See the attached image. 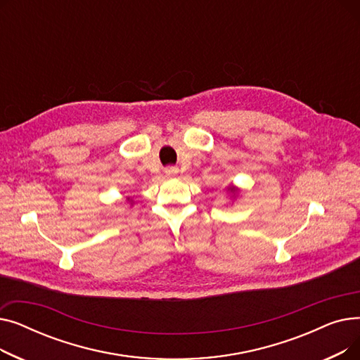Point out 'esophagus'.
Returning a JSON list of instances; mask_svg holds the SVG:
<instances>
[{
	"label": "esophagus",
	"mask_w": 360,
	"mask_h": 360,
	"mask_svg": "<svg viewBox=\"0 0 360 360\" xmlns=\"http://www.w3.org/2000/svg\"><path fill=\"white\" fill-rule=\"evenodd\" d=\"M165 174H166V176H176L179 174V169L170 166V167L165 169Z\"/></svg>",
	"instance_id": "1"
}]
</instances>
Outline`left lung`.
<instances>
[{"label": "left lung", "instance_id": "1", "mask_svg": "<svg viewBox=\"0 0 360 360\" xmlns=\"http://www.w3.org/2000/svg\"><path fill=\"white\" fill-rule=\"evenodd\" d=\"M228 193L231 194V198H235L238 194H239V190L236 186H233V185H229L228 186Z\"/></svg>", "mask_w": 360, "mask_h": 360}]
</instances>
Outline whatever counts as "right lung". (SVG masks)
<instances>
[{"mask_svg": "<svg viewBox=\"0 0 360 360\" xmlns=\"http://www.w3.org/2000/svg\"><path fill=\"white\" fill-rule=\"evenodd\" d=\"M128 200V202L131 204V205H134V201H132V200H129V198H127Z\"/></svg>", "mask_w": 360, "mask_h": 360, "instance_id": "1", "label": "right lung"}]
</instances>
